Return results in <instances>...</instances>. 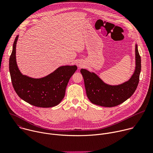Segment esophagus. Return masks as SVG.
Listing matches in <instances>:
<instances>
[{
	"label": "esophagus",
	"instance_id": "1",
	"mask_svg": "<svg viewBox=\"0 0 153 153\" xmlns=\"http://www.w3.org/2000/svg\"><path fill=\"white\" fill-rule=\"evenodd\" d=\"M77 67L79 68H82L84 66V63H83V62H82L81 60H79L77 62Z\"/></svg>",
	"mask_w": 153,
	"mask_h": 153
}]
</instances>
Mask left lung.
Segmentation results:
<instances>
[{
  "mask_svg": "<svg viewBox=\"0 0 153 153\" xmlns=\"http://www.w3.org/2000/svg\"><path fill=\"white\" fill-rule=\"evenodd\" d=\"M136 69L130 79L119 85H109L104 83L95 73L81 69L86 95L94 104L113 107L121 104L131 96L139 82L141 71V58L136 45Z\"/></svg>",
  "mask_w": 153,
  "mask_h": 153,
  "instance_id": "1",
  "label": "left lung"
}]
</instances>
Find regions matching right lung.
Instances as JSON below:
<instances>
[{
    "label": "right lung",
    "instance_id": "1",
    "mask_svg": "<svg viewBox=\"0 0 153 153\" xmlns=\"http://www.w3.org/2000/svg\"><path fill=\"white\" fill-rule=\"evenodd\" d=\"M16 37L9 60V69L13 88L26 102L37 107L50 108L57 105L63 99L70 79L77 70L74 66H62L45 77L33 79L22 74L16 63Z\"/></svg>",
    "mask_w": 153,
    "mask_h": 153
}]
</instances>
